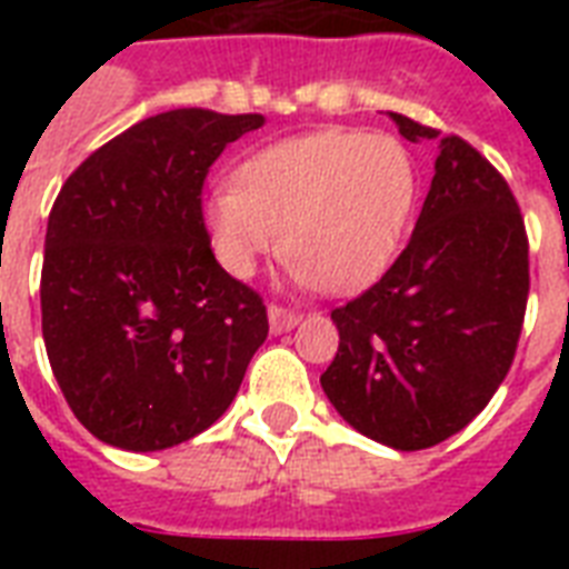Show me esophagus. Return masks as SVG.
Wrapping results in <instances>:
<instances>
[{"label":"esophagus","instance_id":"obj_1","mask_svg":"<svg viewBox=\"0 0 569 569\" xmlns=\"http://www.w3.org/2000/svg\"><path fill=\"white\" fill-rule=\"evenodd\" d=\"M298 321H301V312L286 310L280 303H268V325H271V333H286V330H292Z\"/></svg>","mask_w":569,"mask_h":569}]
</instances>
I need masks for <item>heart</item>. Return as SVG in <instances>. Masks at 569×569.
Here are the masks:
<instances>
[{
  "instance_id": "obj_1",
  "label": "heart",
  "mask_w": 569,
  "mask_h": 569,
  "mask_svg": "<svg viewBox=\"0 0 569 569\" xmlns=\"http://www.w3.org/2000/svg\"><path fill=\"white\" fill-rule=\"evenodd\" d=\"M416 189L413 156L398 138L319 129L248 156L232 189L209 194L203 223L232 277H250L280 248L298 286L351 295L396 259Z\"/></svg>"
}]
</instances>
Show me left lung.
I'll list each match as a JSON object with an SVG mask.
<instances>
[{
    "mask_svg": "<svg viewBox=\"0 0 569 569\" xmlns=\"http://www.w3.org/2000/svg\"><path fill=\"white\" fill-rule=\"evenodd\" d=\"M407 141H437L416 230L372 289L337 307L321 389L355 431L398 451L467 428L513 363L529 301V239L508 182L463 138L389 111Z\"/></svg>",
    "mask_w": 569,
    "mask_h": 569,
    "instance_id": "1",
    "label": "left lung"
}]
</instances>
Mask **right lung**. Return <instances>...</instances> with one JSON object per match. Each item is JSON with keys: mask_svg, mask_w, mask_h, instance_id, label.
Segmentation results:
<instances>
[{"mask_svg": "<svg viewBox=\"0 0 569 569\" xmlns=\"http://www.w3.org/2000/svg\"><path fill=\"white\" fill-rule=\"evenodd\" d=\"M262 114L173 109L93 150L58 191L40 271L43 342L97 440L162 451L218 422L268 337L266 303L218 266L203 180Z\"/></svg>", "mask_w": 569, "mask_h": 569, "instance_id": "add662e5", "label": "right lung"}]
</instances>
